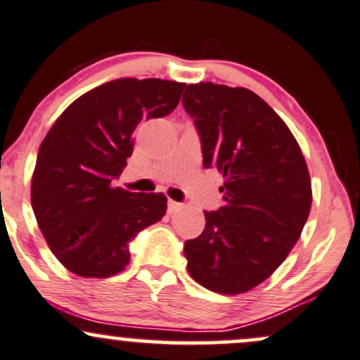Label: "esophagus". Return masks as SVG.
Segmentation results:
<instances>
[{
  "label": "esophagus",
  "mask_w": 360,
  "mask_h": 360,
  "mask_svg": "<svg viewBox=\"0 0 360 360\" xmlns=\"http://www.w3.org/2000/svg\"><path fill=\"white\" fill-rule=\"evenodd\" d=\"M179 209H181V203L174 202V200H169V203H167L169 214H174V212H177Z\"/></svg>",
  "instance_id": "obj_1"
}]
</instances>
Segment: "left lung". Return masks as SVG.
Listing matches in <instances>:
<instances>
[{"label":"left lung","mask_w":360,"mask_h":360,"mask_svg":"<svg viewBox=\"0 0 360 360\" xmlns=\"http://www.w3.org/2000/svg\"><path fill=\"white\" fill-rule=\"evenodd\" d=\"M183 107L202 139L203 167L224 177L226 205L184 243L188 272L203 288L238 295L278 269L312 205L305 158L281 117L247 88L188 84Z\"/></svg>","instance_id":"obj_1"}]
</instances>
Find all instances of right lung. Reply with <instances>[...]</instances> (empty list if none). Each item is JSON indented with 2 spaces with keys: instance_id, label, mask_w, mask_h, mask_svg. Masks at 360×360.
I'll use <instances>...</instances> for the list:
<instances>
[{
  "instance_id": "1",
  "label": "right lung",
  "mask_w": 360,
  "mask_h": 360,
  "mask_svg": "<svg viewBox=\"0 0 360 360\" xmlns=\"http://www.w3.org/2000/svg\"><path fill=\"white\" fill-rule=\"evenodd\" d=\"M184 82L115 79L79 96L37 151L30 203L56 259L81 278H110L129 264V241L167 210L162 193L113 186L134 132L177 107Z\"/></svg>"
}]
</instances>
